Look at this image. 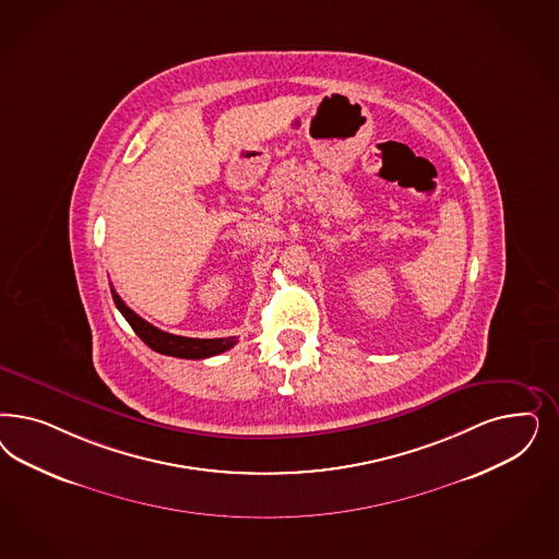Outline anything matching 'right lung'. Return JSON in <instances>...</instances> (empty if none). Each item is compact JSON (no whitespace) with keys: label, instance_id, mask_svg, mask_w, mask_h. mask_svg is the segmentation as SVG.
I'll use <instances>...</instances> for the list:
<instances>
[{"label":"right lung","instance_id":"right-lung-1","mask_svg":"<svg viewBox=\"0 0 559 559\" xmlns=\"http://www.w3.org/2000/svg\"><path fill=\"white\" fill-rule=\"evenodd\" d=\"M112 292V300L117 308L121 310V314L126 317L127 323L131 324V329L138 333V337L152 347L154 352L164 354V356H173V358H187V360H203V358H212L217 356L230 347H235L236 337H222V340H195V337H180L160 331L158 326L147 323L140 314H135L131 308L127 307L121 300V296L110 288Z\"/></svg>","mask_w":559,"mask_h":559}]
</instances>
